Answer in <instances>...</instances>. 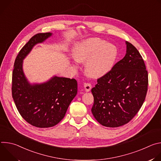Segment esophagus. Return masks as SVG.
Masks as SVG:
<instances>
[{
  "label": "esophagus",
  "instance_id": "obj_1",
  "mask_svg": "<svg viewBox=\"0 0 161 161\" xmlns=\"http://www.w3.org/2000/svg\"><path fill=\"white\" fill-rule=\"evenodd\" d=\"M83 86H84V88H85V90L86 91V92H89L90 90H91V88H92V86H91V85L90 84V83H85L84 84H83Z\"/></svg>",
  "mask_w": 161,
  "mask_h": 161
}]
</instances>
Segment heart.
I'll list each match as a JSON object with an SVG mask.
<instances>
[{
    "label": "heart",
    "mask_w": 161,
    "mask_h": 161,
    "mask_svg": "<svg viewBox=\"0 0 161 161\" xmlns=\"http://www.w3.org/2000/svg\"><path fill=\"white\" fill-rule=\"evenodd\" d=\"M117 56L115 46L99 38H90L81 41L73 53L76 62L86 61V73L96 78L103 76L111 69Z\"/></svg>",
    "instance_id": "obj_1"
}]
</instances>
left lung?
<instances>
[{"instance_id":"left-lung-1","label":"left lung","mask_w":161,"mask_h":161,"mask_svg":"<svg viewBox=\"0 0 161 161\" xmlns=\"http://www.w3.org/2000/svg\"><path fill=\"white\" fill-rule=\"evenodd\" d=\"M125 57L98 79L91 90L94 99L92 113L108 127H118L131 120L147 92L148 72L143 58L131 43L125 41Z\"/></svg>"}]
</instances>
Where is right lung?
Returning <instances> with one entry per match:
<instances>
[{
  "mask_svg": "<svg viewBox=\"0 0 161 161\" xmlns=\"http://www.w3.org/2000/svg\"><path fill=\"white\" fill-rule=\"evenodd\" d=\"M53 33L34 36L17 55L13 71L12 95L15 105L28 123L39 128L53 127L64 117L69 106L77 94L75 79L53 76L42 83H31L23 69L24 60L37 44Z\"/></svg>",
  "mask_w": 161,
  "mask_h": 161,
  "instance_id": "1",
  "label": "right lung"
}]
</instances>
